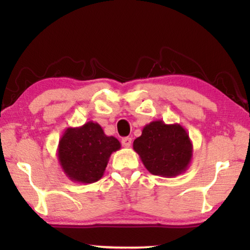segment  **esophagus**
Masks as SVG:
<instances>
[{
    "label": "esophagus",
    "instance_id": "34e87169",
    "mask_svg": "<svg viewBox=\"0 0 250 250\" xmlns=\"http://www.w3.org/2000/svg\"><path fill=\"white\" fill-rule=\"evenodd\" d=\"M121 143H122V146H124L125 147H129L131 146V143H132V139L129 138V137L122 138Z\"/></svg>",
    "mask_w": 250,
    "mask_h": 250
}]
</instances>
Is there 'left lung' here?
I'll return each instance as SVG.
<instances>
[{
  "mask_svg": "<svg viewBox=\"0 0 250 250\" xmlns=\"http://www.w3.org/2000/svg\"><path fill=\"white\" fill-rule=\"evenodd\" d=\"M133 150L151 174L174 177L188 170L193 158V145L179 124L155 120L146 125L133 141Z\"/></svg>",
  "mask_w": 250,
  "mask_h": 250,
  "instance_id": "1",
  "label": "left lung"
}]
</instances>
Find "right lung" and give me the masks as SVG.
I'll use <instances>...</instances> for the list:
<instances>
[{
    "instance_id": "add662e5",
    "label": "right lung",
    "mask_w": 250,
    "mask_h": 250,
    "mask_svg": "<svg viewBox=\"0 0 250 250\" xmlns=\"http://www.w3.org/2000/svg\"><path fill=\"white\" fill-rule=\"evenodd\" d=\"M120 147L118 139L105 135L100 125L89 121L65 130L58 143L57 158L69 180L89 184L103 177L110 155Z\"/></svg>"
}]
</instances>
